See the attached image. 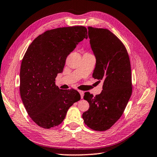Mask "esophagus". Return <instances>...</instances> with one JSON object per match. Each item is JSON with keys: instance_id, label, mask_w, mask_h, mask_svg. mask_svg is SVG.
<instances>
[{"instance_id": "obj_1", "label": "esophagus", "mask_w": 157, "mask_h": 157, "mask_svg": "<svg viewBox=\"0 0 157 157\" xmlns=\"http://www.w3.org/2000/svg\"><path fill=\"white\" fill-rule=\"evenodd\" d=\"M80 94H81V98H83V96H84V91L82 90H78Z\"/></svg>"}]
</instances>
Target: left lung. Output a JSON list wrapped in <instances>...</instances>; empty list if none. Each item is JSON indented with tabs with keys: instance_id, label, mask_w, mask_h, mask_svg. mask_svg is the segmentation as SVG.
<instances>
[{
	"instance_id": "1",
	"label": "left lung",
	"mask_w": 157,
	"mask_h": 157,
	"mask_svg": "<svg viewBox=\"0 0 157 157\" xmlns=\"http://www.w3.org/2000/svg\"><path fill=\"white\" fill-rule=\"evenodd\" d=\"M89 29L90 44L96 57L93 74L103 81L101 94L93 96L86 92L84 99L89 109L83 113L87 127L97 131L109 129L119 119L132 94V76L129 56L118 38L106 29Z\"/></svg>"
}]
</instances>
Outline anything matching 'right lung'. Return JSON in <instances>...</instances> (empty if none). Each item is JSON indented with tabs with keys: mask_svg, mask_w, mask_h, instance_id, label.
I'll return each instance as SVG.
<instances>
[{
	"mask_svg": "<svg viewBox=\"0 0 157 157\" xmlns=\"http://www.w3.org/2000/svg\"><path fill=\"white\" fill-rule=\"evenodd\" d=\"M82 26L57 28L38 36L26 50L20 71V93L26 112L39 127L59 125L68 109L81 99L75 89L62 90L55 85L67 57L76 44L87 39Z\"/></svg>",
	"mask_w": 157,
	"mask_h": 157,
	"instance_id": "add662e5",
	"label": "right lung"
}]
</instances>
